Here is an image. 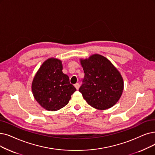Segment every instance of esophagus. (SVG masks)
Returning a JSON list of instances; mask_svg holds the SVG:
<instances>
[{
	"label": "esophagus",
	"mask_w": 155,
	"mask_h": 155,
	"mask_svg": "<svg viewBox=\"0 0 155 155\" xmlns=\"http://www.w3.org/2000/svg\"><path fill=\"white\" fill-rule=\"evenodd\" d=\"M74 86H75V87L76 88V89H77V90H78V89H79L80 85H79V84H78V83H77V84H75V85H74Z\"/></svg>",
	"instance_id": "34e87169"
}]
</instances>
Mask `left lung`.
Wrapping results in <instances>:
<instances>
[{
	"instance_id": "1",
	"label": "left lung",
	"mask_w": 155,
	"mask_h": 155,
	"mask_svg": "<svg viewBox=\"0 0 155 155\" xmlns=\"http://www.w3.org/2000/svg\"><path fill=\"white\" fill-rule=\"evenodd\" d=\"M85 73L79 91L87 103L99 110L108 109L120 99L124 90V80L120 72L106 58L93 54L81 59Z\"/></svg>"
}]
</instances>
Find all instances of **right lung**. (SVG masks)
<instances>
[{
	"label": "right lung",
	"mask_w": 155,
	"mask_h": 155,
	"mask_svg": "<svg viewBox=\"0 0 155 155\" xmlns=\"http://www.w3.org/2000/svg\"><path fill=\"white\" fill-rule=\"evenodd\" d=\"M61 60L49 58L40 67L33 80L31 90L35 100L48 111L59 110L68 103L76 91L68 75L62 71Z\"/></svg>",
	"instance_id": "1"
}]
</instances>
